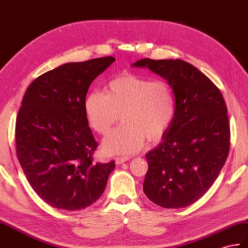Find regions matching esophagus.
Instances as JSON below:
<instances>
[{
    "mask_svg": "<svg viewBox=\"0 0 248 248\" xmlns=\"http://www.w3.org/2000/svg\"><path fill=\"white\" fill-rule=\"evenodd\" d=\"M128 159H129V157H126V156H118V157H115V162H116L117 165H122L123 163L126 162Z\"/></svg>",
    "mask_w": 248,
    "mask_h": 248,
    "instance_id": "34e87169",
    "label": "esophagus"
}]
</instances>
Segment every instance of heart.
<instances>
[{
	"mask_svg": "<svg viewBox=\"0 0 248 248\" xmlns=\"http://www.w3.org/2000/svg\"><path fill=\"white\" fill-rule=\"evenodd\" d=\"M90 125L106 135L122 115L124 124L108 134L103 148L113 154H133L146 142L160 140L176 112L174 91L166 79L125 73L111 79L102 91L91 92L84 100Z\"/></svg>",
	"mask_w": 248,
	"mask_h": 248,
	"instance_id": "heart-1",
	"label": "heart"
}]
</instances>
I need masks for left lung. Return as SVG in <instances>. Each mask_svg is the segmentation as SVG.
<instances>
[{
    "label": "left lung",
    "instance_id": "1",
    "mask_svg": "<svg viewBox=\"0 0 248 248\" xmlns=\"http://www.w3.org/2000/svg\"><path fill=\"white\" fill-rule=\"evenodd\" d=\"M134 66H147L168 80L176 100L173 123L163 141L146 154L143 192L164 208H183L208 191L227 159L225 100L217 86L186 61L145 58Z\"/></svg>",
    "mask_w": 248,
    "mask_h": 248
}]
</instances>
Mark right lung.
Here are the masks:
<instances>
[{
	"label": "right lung",
	"instance_id": "obj_1",
	"mask_svg": "<svg viewBox=\"0 0 248 248\" xmlns=\"http://www.w3.org/2000/svg\"><path fill=\"white\" fill-rule=\"evenodd\" d=\"M115 61L65 63L28 86L16 122V155L40 198L61 210H81L101 197L115 162L95 163L98 142L84 111L93 80Z\"/></svg>",
	"mask_w": 248,
	"mask_h": 248
}]
</instances>
